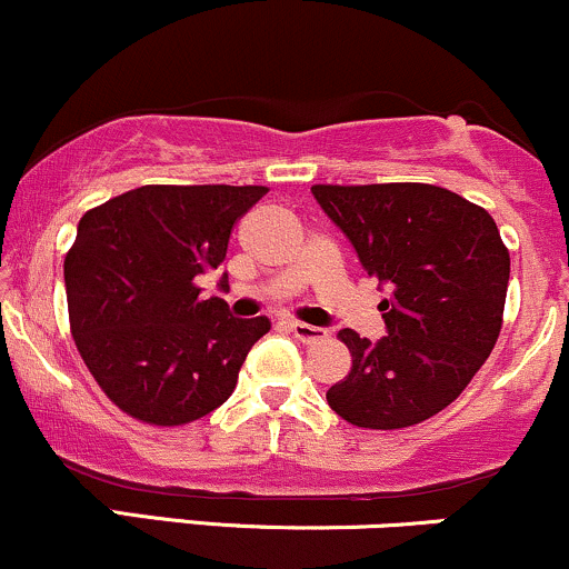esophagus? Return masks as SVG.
Listing matches in <instances>:
<instances>
[{"label":"esophagus","instance_id":"esophagus-1","mask_svg":"<svg viewBox=\"0 0 569 569\" xmlns=\"http://www.w3.org/2000/svg\"><path fill=\"white\" fill-rule=\"evenodd\" d=\"M289 331L299 339V342H307V345L318 342V339L326 337V329H321V326H310V323H302V321H291Z\"/></svg>","mask_w":569,"mask_h":569}]
</instances>
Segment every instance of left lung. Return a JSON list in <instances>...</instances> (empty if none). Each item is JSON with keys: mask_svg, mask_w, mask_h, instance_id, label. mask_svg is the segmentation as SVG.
<instances>
[{"mask_svg": "<svg viewBox=\"0 0 569 569\" xmlns=\"http://www.w3.org/2000/svg\"><path fill=\"white\" fill-rule=\"evenodd\" d=\"M369 276L390 286L385 335L339 331L350 375L326 401L358 428L396 430L439 415L498 342L511 257L485 208L433 184L312 187Z\"/></svg>", "mask_w": 569, "mask_h": 569, "instance_id": "1", "label": "left lung"}]
</instances>
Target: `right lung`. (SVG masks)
<instances>
[{
	"label": "right lung",
	"mask_w": 569,
	"mask_h": 569,
	"mask_svg": "<svg viewBox=\"0 0 569 569\" xmlns=\"http://www.w3.org/2000/svg\"><path fill=\"white\" fill-rule=\"evenodd\" d=\"M264 194L267 187L147 184L80 219L63 262L71 335L126 415L187 426L232 396L270 321L232 318L224 299L200 297L198 278L224 262L234 221Z\"/></svg>",
	"instance_id": "1"
}]
</instances>
